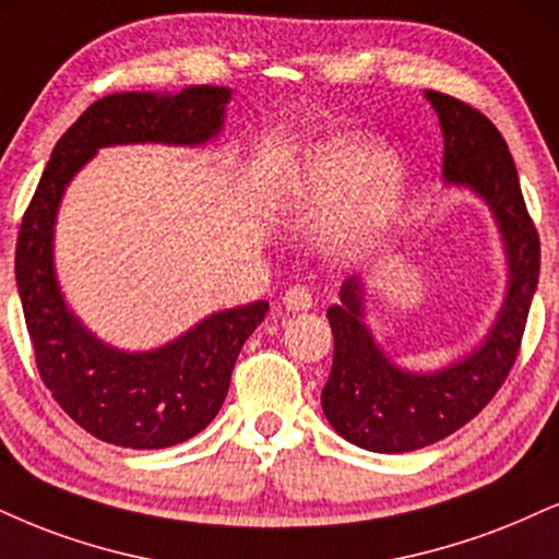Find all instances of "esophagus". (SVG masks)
<instances>
[{"label":"esophagus","instance_id":"obj_1","mask_svg":"<svg viewBox=\"0 0 559 559\" xmlns=\"http://www.w3.org/2000/svg\"><path fill=\"white\" fill-rule=\"evenodd\" d=\"M284 307L292 309V312H307L312 307V294L305 286H292L284 294Z\"/></svg>","mask_w":559,"mask_h":559}]
</instances>
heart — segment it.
Returning <instances> with one entry per match:
<instances>
[{"label":"heart","mask_w":559,"mask_h":559,"mask_svg":"<svg viewBox=\"0 0 559 559\" xmlns=\"http://www.w3.org/2000/svg\"><path fill=\"white\" fill-rule=\"evenodd\" d=\"M346 190L328 221V239L338 247L367 245L388 224L403 190V164L393 151L367 153L352 138L314 145L299 164L284 171L281 192L294 203L325 205Z\"/></svg>","instance_id":"b5f03b06"}]
</instances>
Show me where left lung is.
<instances>
[{"instance_id": "1", "label": "left lung", "mask_w": 559, "mask_h": 559, "mask_svg": "<svg viewBox=\"0 0 559 559\" xmlns=\"http://www.w3.org/2000/svg\"><path fill=\"white\" fill-rule=\"evenodd\" d=\"M440 117L448 185L479 194L500 226L508 254V294L492 331L472 354L437 372H406L388 359L365 325L359 275L341 286V305L328 309L333 367L322 388L331 427L372 453H408L453 435L495 399L515 365L531 299L539 284V234L523 203L506 138L474 106L427 91Z\"/></svg>"}]
</instances>
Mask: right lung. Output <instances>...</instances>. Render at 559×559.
I'll use <instances>...</instances> for the list:
<instances>
[{"label":"right lung","mask_w":559,"mask_h":559,"mask_svg":"<svg viewBox=\"0 0 559 559\" xmlns=\"http://www.w3.org/2000/svg\"><path fill=\"white\" fill-rule=\"evenodd\" d=\"M228 98V87L192 85L177 96L114 93L91 104L53 145L20 224L15 278L38 374L70 419L111 445L158 450L203 432L224 406L231 369L267 301L207 314L156 352L106 346L67 309L53 273L64 187L98 147L207 143L224 127Z\"/></svg>","instance_id":"1"}]
</instances>
